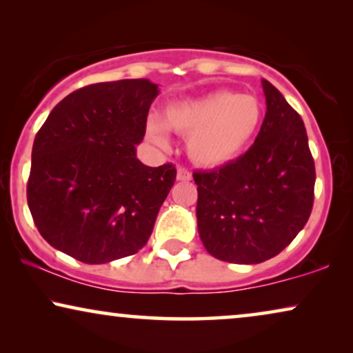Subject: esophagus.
I'll return each mask as SVG.
<instances>
[{"label": "esophagus", "mask_w": 353, "mask_h": 353, "mask_svg": "<svg viewBox=\"0 0 353 353\" xmlns=\"http://www.w3.org/2000/svg\"><path fill=\"white\" fill-rule=\"evenodd\" d=\"M191 178H192V175H191V172L188 170V168H185V167L178 168V172H176V180H180V181H190Z\"/></svg>", "instance_id": "1"}]
</instances>
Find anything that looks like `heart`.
<instances>
[{"mask_svg":"<svg viewBox=\"0 0 353 353\" xmlns=\"http://www.w3.org/2000/svg\"><path fill=\"white\" fill-rule=\"evenodd\" d=\"M262 122L263 105L257 96L215 91L168 105L162 122L151 119L146 132L161 148L168 144L165 128L188 137V154L192 161L204 167H220L250 146Z\"/></svg>","mask_w":353,"mask_h":353,"instance_id":"1","label":"heart"}]
</instances>
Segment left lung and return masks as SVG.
<instances>
[{"mask_svg": "<svg viewBox=\"0 0 353 353\" xmlns=\"http://www.w3.org/2000/svg\"><path fill=\"white\" fill-rule=\"evenodd\" d=\"M267 112L252 146L210 172H194L197 230L207 252L260 263L292 243L312 214L315 162L303 122L262 80Z\"/></svg>", "mask_w": 353, "mask_h": 353, "instance_id": "obj_1", "label": "left lung"}]
</instances>
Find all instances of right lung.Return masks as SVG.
Listing matches in <instances>:
<instances>
[{"instance_id": "1", "label": "right lung", "mask_w": 353, "mask_h": 353, "mask_svg": "<svg viewBox=\"0 0 353 353\" xmlns=\"http://www.w3.org/2000/svg\"><path fill=\"white\" fill-rule=\"evenodd\" d=\"M157 85L104 81L65 96L38 130L27 202L38 231L83 263L144 248L176 178L172 163L137 159Z\"/></svg>"}]
</instances>
